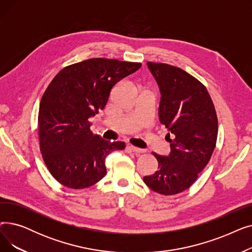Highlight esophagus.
Instances as JSON below:
<instances>
[{
	"mask_svg": "<svg viewBox=\"0 0 252 252\" xmlns=\"http://www.w3.org/2000/svg\"><path fill=\"white\" fill-rule=\"evenodd\" d=\"M128 149H129L130 151L135 152V153H143V152H145L144 149H141V148H138V147H135V146H131V145H129Z\"/></svg>",
	"mask_w": 252,
	"mask_h": 252,
	"instance_id": "esophagus-1",
	"label": "esophagus"
}]
</instances>
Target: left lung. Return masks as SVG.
Wrapping results in <instances>:
<instances>
[{
  "instance_id": "8db88e82",
  "label": "left lung",
  "mask_w": 252,
  "mask_h": 252,
  "mask_svg": "<svg viewBox=\"0 0 252 252\" xmlns=\"http://www.w3.org/2000/svg\"><path fill=\"white\" fill-rule=\"evenodd\" d=\"M160 90L159 122L168 134V156L152 154L158 169L143 181L156 193L175 195L190 188L207 165L216 147L218 117L203 84L185 70L165 63L147 62Z\"/></svg>"
}]
</instances>
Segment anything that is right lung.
<instances>
[{
  "mask_svg": "<svg viewBox=\"0 0 252 252\" xmlns=\"http://www.w3.org/2000/svg\"><path fill=\"white\" fill-rule=\"evenodd\" d=\"M141 65L88 59L66 66L48 86L38 110L39 149L51 175L63 186H93L106 175V156L125 149V142L93 134L90 118L105 108L115 84Z\"/></svg>",
  "mask_w": 252,
  "mask_h": 252,
  "instance_id": "add662e5",
  "label": "right lung"
}]
</instances>
